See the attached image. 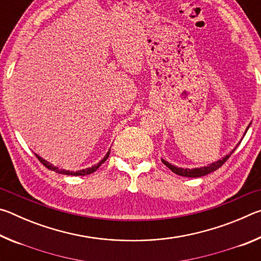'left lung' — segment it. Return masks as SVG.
Segmentation results:
<instances>
[{
  "label": "left lung",
  "instance_id": "left-lung-1",
  "mask_svg": "<svg viewBox=\"0 0 261 261\" xmlns=\"http://www.w3.org/2000/svg\"><path fill=\"white\" fill-rule=\"evenodd\" d=\"M250 125H251V123L249 124V126L246 127V130H245V132H244V136H245V134H246V131L249 130ZM238 144H240V143H238ZM238 144H237V146H238ZM237 146H236V147H237ZM236 147L233 148L230 153L227 154L226 156H223L222 159H220V160L215 161V162H212L211 165L206 166V167L192 168V169H189V168L176 167V166H174V165H171V163H169L168 161L163 160V159H161V160H162L163 163H165V166H167L168 168H169V169H170L171 171H173V173L177 174V175H179V176H184V177H201V176L208 175V174H211V173H213V171H215L216 169H219V168H220L221 166H222L223 163L228 160L229 156H230L231 154L233 153V151H235V149H236Z\"/></svg>",
  "mask_w": 261,
  "mask_h": 261
}]
</instances>
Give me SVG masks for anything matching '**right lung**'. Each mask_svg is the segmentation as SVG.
<instances>
[{
	"instance_id": "1",
	"label": "right lung",
	"mask_w": 261,
	"mask_h": 261,
	"mask_svg": "<svg viewBox=\"0 0 261 261\" xmlns=\"http://www.w3.org/2000/svg\"><path fill=\"white\" fill-rule=\"evenodd\" d=\"M109 153H110V149L108 151V153L106 154V155L103 156V159H101V160L96 163V165L92 166L90 168H86V169H81V170H77V171H71V170H64V169H59V168L53 166L51 163H49L48 161H46L45 159H42L41 156H39L38 154H35V156L38 158V160L40 161L43 166H45L46 168H48V169H50L53 171H55V173H59V174H62V175H71V176H85V175H90L92 173H94V171L98 169V168L102 165V163L107 160L108 156H109Z\"/></svg>"
}]
</instances>
